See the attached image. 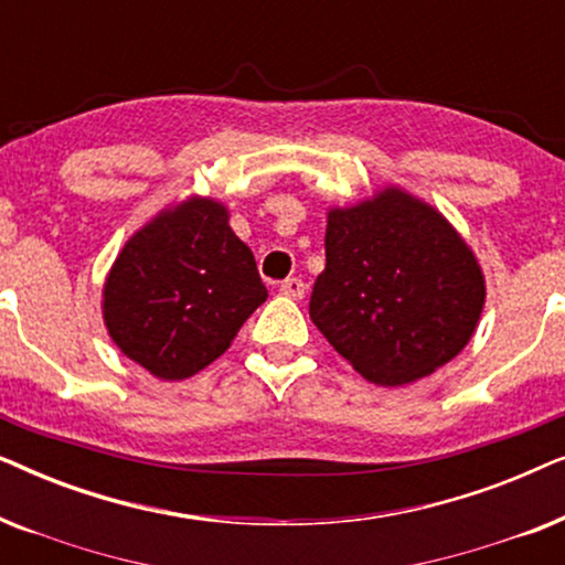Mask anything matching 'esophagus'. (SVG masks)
I'll return each mask as SVG.
<instances>
[{
	"label": "esophagus",
	"mask_w": 565,
	"mask_h": 565,
	"mask_svg": "<svg viewBox=\"0 0 565 565\" xmlns=\"http://www.w3.org/2000/svg\"><path fill=\"white\" fill-rule=\"evenodd\" d=\"M280 292H282V296L292 298V300H300L306 296V282L298 280V277H288V280H282Z\"/></svg>",
	"instance_id": "obj_1"
}]
</instances>
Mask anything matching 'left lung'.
<instances>
[{"mask_svg": "<svg viewBox=\"0 0 565 565\" xmlns=\"http://www.w3.org/2000/svg\"><path fill=\"white\" fill-rule=\"evenodd\" d=\"M327 218V267L308 313L329 344L377 385L414 383L458 358L486 282L450 221L398 188Z\"/></svg>", "mask_w": 565, "mask_h": 565, "instance_id": "obj_1", "label": "left lung"}]
</instances>
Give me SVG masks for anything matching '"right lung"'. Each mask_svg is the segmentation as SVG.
I'll use <instances>...</instances> for the list:
<instances>
[{
	"instance_id": "right-lung-1",
	"label": "right lung",
	"mask_w": 565,
	"mask_h": 565,
	"mask_svg": "<svg viewBox=\"0 0 565 565\" xmlns=\"http://www.w3.org/2000/svg\"><path fill=\"white\" fill-rule=\"evenodd\" d=\"M265 300L226 205L188 198L122 246L103 288V319L126 358L161 381H184L218 360Z\"/></svg>"
}]
</instances>
